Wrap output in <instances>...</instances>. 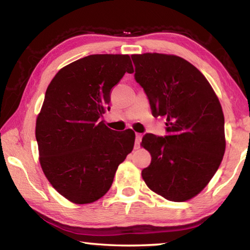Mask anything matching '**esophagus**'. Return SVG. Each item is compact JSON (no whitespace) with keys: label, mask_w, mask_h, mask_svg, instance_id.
<instances>
[{"label":"esophagus","mask_w":250,"mask_h":250,"mask_svg":"<svg viewBox=\"0 0 250 250\" xmlns=\"http://www.w3.org/2000/svg\"><path fill=\"white\" fill-rule=\"evenodd\" d=\"M141 139H142V134H141V133H137V134H135V145H134V149H135V150H138L139 147H140Z\"/></svg>","instance_id":"esophagus-1"}]
</instances>
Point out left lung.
Wrapping results in <instances>:
<instances>
[{
  "mask_svg": "<svg viewBox=\"0 0 250 250\" xmlns=\"http://www.w3.org/2000/svg\"><path fill=\"white\" fill-rule=\"evenodd\" d=\"M131 58L152 115L167 119V135L142 139L152 158L143 180L168 201L191 200L208 184L225 153L222 105L204 75L182 57L146 53Z\"/></svg>",
  "mask_w": 250,
  "mask_h": 250,
  "instance_id": "8db88e82",
  "label": "left lung"
}]
</instances>
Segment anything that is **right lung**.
Masks as SVG:
<instances>
[{
    "mask_svg": "<svg viewBox=\"0 0 250 250\" xmlns=\"http://www.w3.org/2000/svg\"><path fill=\"white\" fill-rule=\"evenodd\" d=\"M125 73H133L129 55H89L59 70L46 90L35 130L41 167L53 188L75 204L103 197L133 149L134 132L113 135L99 121Z\"/></svg>",
    "mask_w": 250,
    "mask_h": 250,
    "instance_id": "obj_1",
    "label": "right lung"
}]
</instances>
